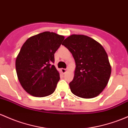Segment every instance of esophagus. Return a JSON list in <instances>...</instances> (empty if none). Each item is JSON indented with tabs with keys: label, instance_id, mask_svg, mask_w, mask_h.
<instances>
[{
	"label": "esophagus",
	"instance_id": "obj_1",
	"mask_svg": "<svg viewBox=\"0 0 128 128\" xmlns=\"http://www.w3.org/2000/svg\"><path fill=\"white\" fill-rule=\"evenodd\" d=\"M61 72L62 74H66L67 72V69L66 68H61Z\"/></svg>",
	"mask_w": 128,
	"mask_h": 128
}]
</instances>
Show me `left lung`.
<instances>
[{"label":"left lung","instance_id":"left-lung-1","mask_svg":"<svg viewBox=\"0 0 128 128\" xmlns=\"http://www.w3.org/2000/svg\"><path fill=\"white\" fill-rule=\"evenodd\" d=\"M76 63L74 79L69 83L76 96L92 98L98 96L108 84L111 67L103 47L89 36L72 34L64 40Z\"/></svg>","mask_w":128,"mask_h":128}]
</instances>
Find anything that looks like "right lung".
Wrapping results in <instances>:
<instances>
[{"label":"right lung","instance_id":"1","mask_svg":"<svg viewBox=\"0 0 128 128\" xmlns=\"http://www.w3.org/2000/svg\"><path fill=\"white\" fill-rule=\"evenodd\" d=\"M64 39L63 36L45 32L28 38L16 60L18 80L27 93L36 97L51 95L60 79L54 54Z\"/></svg>","mask_w":128,"mask_h":128}]
</instances>
